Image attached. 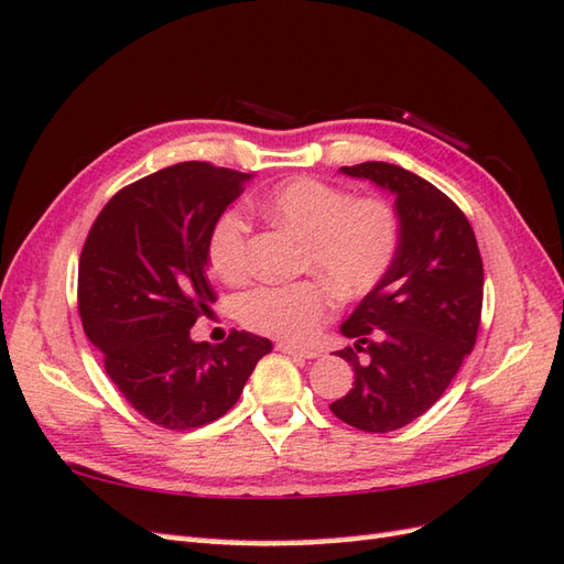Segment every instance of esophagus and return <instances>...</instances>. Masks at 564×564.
I'll use <instances>...</instances> for the list:
<instances>
[{"label":"esophagus","instance_id":"34e87169","mask_svg":"<svg viewBox=\"0 0 564 564\" xmlns=\"http://www.w3.org/2000/svg\"><path fill=\"white\" fill-rule=\"evenodd\" d=\"M275 349H279L281 354H289V356H295V358H315L317 351H310V349H301V346H293V344H275Z\"/></svg>","mask_w":564,"mask_h":564}]
</instances>
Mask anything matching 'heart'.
<instances>
[{
  "instance_id": "heart-1",
  "label": "heart",
  "mask_w": 564,
  "mask_h": 564,
  "mask_svg": "<svg viewBox=\"0 0 564 564\" xmlns=\"http://www.w3.org/2000/svg\"><path fill=\"white\" fill-rule=\"evenodd\" d=\"M271 223L303 239L301 269L315 273L285 285H259L239 303V317L254 332L305 344L332 317L339 297L354 301L386 279L400 247L398 213L386 198H351L349 191L297 176L271 188L261 200ZM208 261L220 281L249 275V225L235 210L215 220Z\"/></svg>"
}]
</instances>
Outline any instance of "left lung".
<instances>
[{
	"label": "left lung",
	"mask_w": 564,
	"mask_h": 564,
	"mask_svg": "<svg viewBox=\"0 0 564 564\" xmlns=\"http://www.w3.org/2000/svg\"><path fill=\"white\" fill-rule=\"evenodd\" d=\"M341 172L394 196L400 247L386 279L341 325L356 341L339 351L354 366V388L329 410L354 429L388 434L431 410L473 351L482 257L463 210L426 178L388 162ZM358 350L367 354L364 365Z\"/></svg>",
	"instance_id": "8db88e82"
}]
</instances>
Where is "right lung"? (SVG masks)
I'll list each match as a JSON object with an SVG mask.
<instances>
[{
  "label": "right lung",
  "instance_id": "add662e5",
  "mask_svg": "<svg viewBox=\"0 0 564 564\" xmlns=\"http://www.w3.org/2000/svg\"><path fill=\"white\" fill-rule=\"evenodd\" d=\"M251 174L182 162L118 191L84 242L77 275L82 327L123 398L152 424L186 431L239 400L271 341L230 332L191 339L215 303L208 237Z\"/></svg>",
  "mask_w": 564,
  "mask_h": 564
}]
</instances>
